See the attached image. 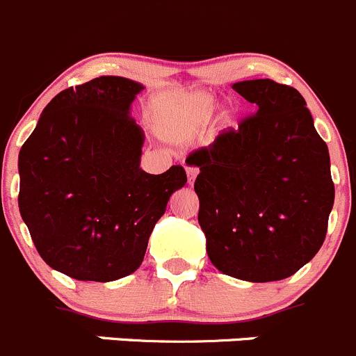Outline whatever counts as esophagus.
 <instances>
[{
  "mask_svg": "<svg viewBox=\"0 0 356 356\" xmlns=\"http://www.w3.org/2000/svg\"><path fill=\"white\" fill-rule=\"evenodd\" d=\"M186 174H188L189 184H193L195 179H197V175H198V168L195 167V165H188V167H186Z\"/></svg>",
  "mask_w": 356,
  "mask_h": 356,
  "instance_id": "esophagus-1",
  "label": "esophagus"
}]
</instances>
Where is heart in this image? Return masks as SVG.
Here are the masks:
<instances>
[{
    "label": "heart",
    "instance_id": "b5f03b06",
    "mask_svg": "<svg viewBox=\"0 0 356 356\" xmlns=\"http://www.w3.org/2000/svg\"><path fill=\"white\" fill-rule=\"evenodd\" d=\"M216 111L214 96L205 91H168L151 103V122L159 137L186 142L204 131Z\"/></svg>",
    "mask_w": 356,
    "mask_h": 356
}]
</instances>
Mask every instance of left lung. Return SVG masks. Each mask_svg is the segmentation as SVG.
<instances>
[{
    "instance_id": "obj_1",
    "label": "left lung",
    "mask_w": 356,
    "mask_h": 356,
    "mask_svg": "<svg viewBox=\"0 0 356 356\" xmlns=\"http://www.w3.org/2000/svg\"><path fill=\"white\" fill-rule=\"evenodd\" d=\"M254 114L191 152L198 223L212 265L268 283L293 275L325 241L334 205L330 156L300 92L270 79L235 82Z\"/></svg>"
}]
</instances>
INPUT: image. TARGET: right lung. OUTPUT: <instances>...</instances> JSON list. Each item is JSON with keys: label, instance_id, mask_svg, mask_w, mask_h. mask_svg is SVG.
Here are the masks:
<instances>
[{"label": "right lung", "instance_id": "1", "mask_svg": "<svg viewBox=\"0 0 356 356\" xmlns=\"http://www.w3.org/2000/svg\"><path fill=\"white\" fill-rule=\"evenodd\" d=\"M144 86L98 77L56 95L19 152V211L36 251L77 281H115L140 267L181 165L140 168L144 131L129 107Z\"/></svg>", "mask_w": 356, "mask_h": 356}]
</instances>
